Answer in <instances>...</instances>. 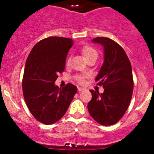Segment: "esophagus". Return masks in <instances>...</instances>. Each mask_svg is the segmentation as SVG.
Returning <instances> with one entry per match:
<instances>
[{"mask_svg":"<svg viewBox=\"0 0 154 154\" xmlns=\"http://www.w3.org/2000/svg\"><path fill=\"white\" fill-rule=\"evenodd\" d=\"M85 88H82V87H78V91H84Z\"/></svg>","mask_w":154,"mask_h":154,"instance_id":"esophagus-1","label":"esophagus"}]
</instances>
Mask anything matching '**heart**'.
<instances>
[{
    "mask_svg": "<svg viewBox=\"0 0 154 154\" xmlns=\"http://www.w3.org/2000/svg\"><path fill=\"white\" fill-rule=\"evenodd\" d=\"M81 53L86 60H88V59L91 58V57H97V51H96L94 48L89 45L83 46V47L81 48ZM70 61H71V57H68L67 62H66V64L69 65ZM74 79H75V80L77 83H80V84H83V83H85L84 76L81 75V74H77V75H75L74 76Z\"/></svg>",
    "mask_w": 154,
    "mask_h": 154,
    "instance_id": "obj_1",
    "label": "heart"
}]
</instances>
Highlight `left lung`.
Segmentation results:
<instances>
[{
	"mask_svg": "<svg viewBox=\"0 0 154 154\" xmlns=\"http://www.w3.org/2000/svg\"><path fill=\"white\" fill-rule=\"evenodd\" d=\"M94 42L104 48V62L95 79L97 85L104 88L103 93L90 90L91 100L88 110L100 125H113L125 114L133 91L132 66L123 48L106 37H97Z\"/></svg>",
	"mask_w": 154,
	"mask_h": 154,
	"instance_id": "1",
	"label": "left lung"
}]
</instances>
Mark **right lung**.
Instances as JSON below:
<instances>
[{
    "label": "right lung",
    "mask_w": 154,
    "mask_h": 154,
    "mask_svg": "<svg viewBox=\"0 0 154 154\" xmlns=\"http://www.w3.org/2000/svg\"><path fill=\"white\" fill-rule=\"evenodd\" d=\"M72 38L51 36L41 40L31 50L22 79L24 100L33 117L41 123L58 122L67 111L77 88L68 83L63 88L55 86L59 74L65 70Z\"/></svg>",
    "instance_id": "obj_1"
}]
</instances>
